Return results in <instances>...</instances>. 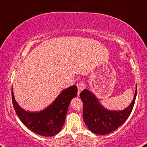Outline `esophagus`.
<instances>
[{
    "instance_id": "obj_1",
    "label": "esophagus",
    "mask_w": 147,
    "mask_h": 147,
    "mask_svg": "<svg viewBox=\"0 0 147 147\" xmlns=\"http://www.w3.org/2000/svg\"><path fill=\"white\" fill-rule=\"evenodd\" d=\"M76 86H77V88H78V94H79L81 92V91L84 89V84L82 82H79L77 83Z\"/></svg>"
}]
</instances>
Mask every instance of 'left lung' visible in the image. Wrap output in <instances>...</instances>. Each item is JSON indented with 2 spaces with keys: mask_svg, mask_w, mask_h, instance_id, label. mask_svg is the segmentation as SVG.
<instances>
[{
  "mask_svg": "<svg viewBox=\"0 0 147 147\" xmlns=\"http://www.w3.org/2000/svg\"><path fill=\"white\" fill-rule=\"evenodd\" d=\"M137 88L132 102L121 111L109 110L103 107L98 98L88 90L81 92L80 97L83 103V118L85 124L96 135H107L121 126L130 115L135 104Z\"/></svg>",
  "mask_w": 147,
  "mask_h": 147,
  "instance_id": "1",
  "label": "left lung"
}]
</instances>
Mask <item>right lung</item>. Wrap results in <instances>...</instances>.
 Instances as JSON below:
<instances>
[{
    "instance_id": "1",
    "label": "right lung",
    "mask_w": 147,
    "mask_h": 147,
    "mask_svg": "<svg viewBox=\"0 0 147 147\" xmlns=\"http://www.w3.org/2000/svg\"><path fill=\"white\" fill-rule=\"evenodd\" d=\"M75 85L64 89L51 105L40 111L31 112L23 109L14 98L12 87V99L16 113L25 126L36 134L52 137L59 133L65 123L68 107L77 94Z\"/></svg>"
}]
</instances>
